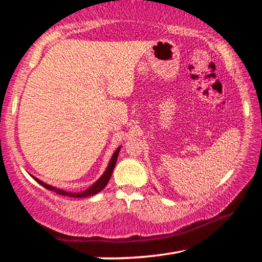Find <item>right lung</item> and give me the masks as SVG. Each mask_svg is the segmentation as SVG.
Returning a JSON list of instances; mask_svg holds the SVG:
<instances>
[{
  "instance_id": "add662e5",
  "label": "right lung",
  "mask_w": 262,
  "mask_h": 262,
  "mask_svg": "<svg viewBox=\"0 0 262 262\" xmlns=\"http://www.w3.org/2000/svg\"><path fill=\"white\" fill-rule=\"evenodd\" d=\"M120 149L121 147H119L117 150H115L114 154L112 155V158H111V161L108 163L107 167H106L105 172L103 173V176L100 177V178L96 181L94 185H91L90 187L86 188L85 190H83V192H79V193H73V192H66L63 189H59L56 187H53V186L48 185L46 183H43V181L39 180L38 178H35V177L32 176V178L37 181V183L40 184L42 187H45L48 190H53V192H55L56 194H60V195H66V196H69V198H88V196H92V195H95L97 193H99L101 189H103L107 183L110 181L111 176H112V172L114 170V166H115V163H117V159L119 156V152H120Z\"/></svg>"
}]
</instances>
